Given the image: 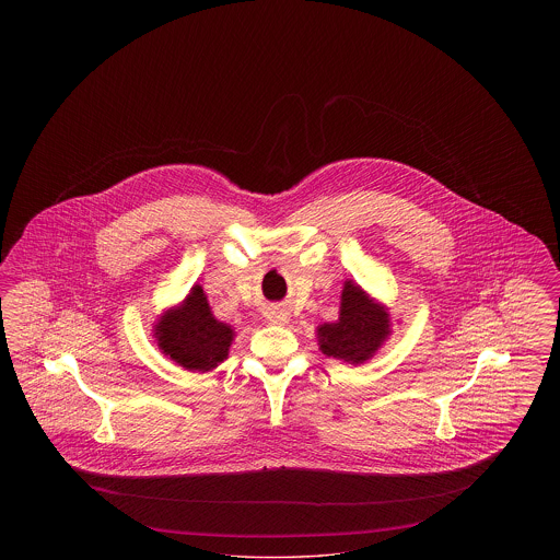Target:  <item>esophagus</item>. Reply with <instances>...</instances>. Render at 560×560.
Returning a JSON list of instances; mask_svg holds the SVG:
<instances>
[{"mask_svg": "<svg viewBox=\"0 0 560 560\" xmlns=\"http://www.w3.org/2000/svg\"><path fill=\"white\" fill-rule=\"evenodd\" d=\"M268 320H270V323H277V325H283V323H288V313H285V311H279V308H277V311H270V313H268Z\"/></svg>", "mask_w": 560, "mask_h": 560, "instance_id": "esophagus-1", "label": "esophagus"}]
</instances>
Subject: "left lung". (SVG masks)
Wrapping results in <instances>:
<instances>
[{
  "instance_id": "1",
  "label": "left lung",
  "mask_w": 560,
  "mask_h": 560,
  "mask_svg": "<svg viewBox=\"0 0 560 560\" xmlns=\"http://www.w3.org/2000/svg\"><path fill=\"white\" fill-rule=\"evenodd\" d=\"M340 317L317 327L323 354L352 365L370 361L390 336V315L361 285L348 279L340 295Z\"/></svg>"
}]
</instances>
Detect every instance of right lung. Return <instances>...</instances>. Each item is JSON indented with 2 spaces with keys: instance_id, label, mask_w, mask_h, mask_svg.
I'll return each instance as SVG.
<instances>
[{
  "instance_id": "1",
  "label": "right lung",
  "mask_w": 560,
  "mask_h": 560,
  "mask_svg": "<svg viewBox=\"0 0 560 560\" xmlns=\"http://www.w3.org/2000/svg\"><path fill=\"white\" fill-rule=\"evenodd\" d=\"M155 338L161 352L180 368L188 372H210L229 357L235 331L213 317L201 285H192L180 306L161 315Z\"/></svg>"
}]
</instances>
